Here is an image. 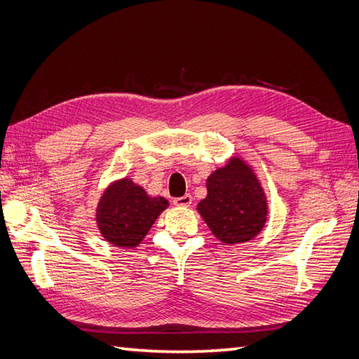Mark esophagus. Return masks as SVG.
Wrapping results in <instances>:
<instances>
[{"instance_id": "obj_1", "label": "esophagus", "mask_w": 359, "mask_h": 359, "mask_svg": "<svg viewBox=\"0 0 359 359\" xmlns=\"http://www.w3.org/2000/svg\"><path fill=\"white\" fill-rule=\"evenodd\" d=\"M191 201H193L191 194L187 193V194H184V196H181V198L173 199V205H177V206H190Z\"/></svg>"}]
</instances>
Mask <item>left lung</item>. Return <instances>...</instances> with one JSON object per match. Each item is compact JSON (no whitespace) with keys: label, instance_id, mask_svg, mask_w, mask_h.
Segmentation results:
<instances>
[{"label":"left lung","instance_id":"obj_1","mask_svg":"<svg viewBox=\"0 0 359 359\" xmlns=\"http://www.w3.org/2000/svg\"><path fill=\"white\" fill-rule=\"evenodd\" d=\"M206 198L196 210L217 240L226 245L248 243L266 224L268 199L255 169L232 156L206 178Z\"/></svg>","mask_w":359,"mask_h":359}]
</instances>
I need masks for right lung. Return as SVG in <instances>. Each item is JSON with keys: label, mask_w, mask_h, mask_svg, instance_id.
I'll use <instances>...</instances> for the list:
<instances>
[{"label": "right lung", "mask_w": 359, "mask_h": 359, "mask_svg": "<svg viewBox=\"0 0 359 359\" xmlns=\"http://www.w3.org/2000/svg\"><path fill=\"white\" fill-rule=\"evenodd\" d=\"M169 206L163 196H149L145 189L128 177L112 181L99 199L95 224L104 241L133 250Z\"/></svg>", "instance_id": "add662e5"}]
</instances>
